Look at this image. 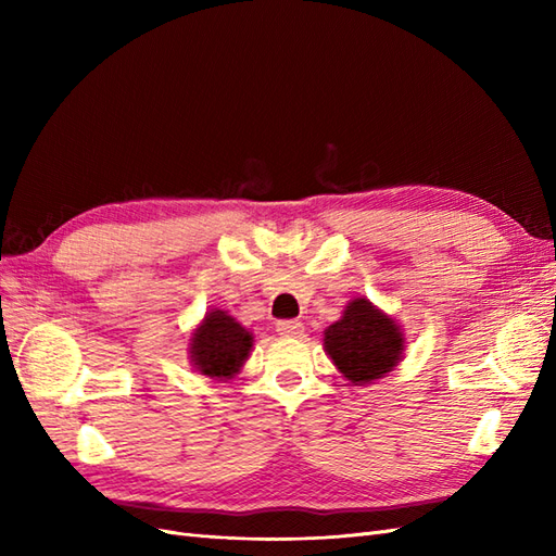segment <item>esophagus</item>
I'll use <instances>...</instances> for the list:
<instances>
[{
	"mask_svg": "<svg viewBox=\"0 0 556 556\" xmlns=\"http://www.w3.org/2000/svg\"><path fill=\"white\" fill-rule=\"evenodd\" d=\"M277 332L281 337H301L303 334V323H299V320H279Z\"/></svg>",
	"mask_w": 556,
	"mask_h": 556,
	"instance_id": "34e87169",
	"label": "esophagus"
}]
</instances>
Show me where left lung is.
Instances as JSON below:
<instances>
[{"mask_svg":"<svg viewBox=\"0 0 556 556\" xmlns=\"http://www.w3.org/2000/svg\"><path fill=\"white\" fill-rule=\"evenodd\" d=\"M325 353L353 387L372 384L404 358L406 337L396 317L365 299H351L334 325L325 329Z\"/></svg>","mask_w":556,"mask_h":556,"instance_id":"8db88e82","label":"left lung"}]
</instances>
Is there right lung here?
<instances>
[{"label": "right lung", "mask_w": 556, "mask_h": 556, "mask_svg": "<svg viewBox=\"0 0 556 556\" xmlns=\"http://www.w3.org/2000/svg\"><path fill=\"white\" fill-rule=\"evenodd\" d=\"M253 332L227 311L212 308L188 339V361L210 380H231L253 351Z\"/></svg>", "instance_id": "1"}]
</instances>
